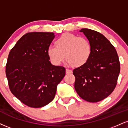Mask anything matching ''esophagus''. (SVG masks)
Returning a JSON list of instances; mask_svg holds the SVG:
<instances>
[{"label": "esophagus", "mask_w": 128, "mask_h": 128, "mask_svg": "<svg viewBox=\"0 0 128 128\" xmlns=\"http://www.w3.org/2000/svg\"><path fill=\"white\" fill-rule=\"evenodd\" d=\"M66 74H71V73H72V71L69 70V69H66Z\"/></svg>", "instance_id": "esophagus-1"}]
</instances>
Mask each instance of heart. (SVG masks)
I'll return each mask as SVG.
<instances>
[{"label":"heart","instance_id":"obj_1","mask_svg":"<svg viewBox=\"0 0 128 128\" xmlns=\"http://www.w3.org/2000/svg\"><path fill=\"white\" fill-rule=\"evenodd\" d=\"M54 44L55 48L49 47L47 54L52 64L56 66L60 65L66 58L73 67H80L89 61L92 54L88 40L72 33L62 34Z\"/></svg>","mask_w":128,"mask_h":128}]
</instances>
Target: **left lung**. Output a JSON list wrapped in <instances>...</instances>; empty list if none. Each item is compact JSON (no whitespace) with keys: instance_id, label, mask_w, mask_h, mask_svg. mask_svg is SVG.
Listing matches in <instances>:
<instances>
[{"instance_id":"left-lung-1","label":"left lung","mask_w":128,"mask_h":128,"mask_svg":"<svg viewBox=\"0 0 128 128\" xmlns=\"http://www.w3.org/2000/svg\"><path fill=\"white\" fill-rule=\"evenodd\" d=\"M92 47L89 61L73 70L74 88L86 101L96 102L109 96L116 87L120 66L116 49L104 35L96 31L82 28Z\"/></svg>"}]
</instances>
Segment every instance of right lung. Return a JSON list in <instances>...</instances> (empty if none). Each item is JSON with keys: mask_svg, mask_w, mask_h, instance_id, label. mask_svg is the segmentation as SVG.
Returning <instances> with one entry per match:
<instances>
[{"mask_svg": "<svg viewBox=\"0 0 128 128\" xmlns=\"http://www.w3.org/2000/svg\"><path fill=\"white\" fill-rule=\"evenodd\" d=\"M54 33L31 32L21 37L9 54L6 75L10 91L26 106L40 108L55 97L66 68L54 66L47 50Z\"/></svg>", "mask_w": 128, "mask_h": 128, "instance_id": "1", "label": "right lung"}]
</instances>
